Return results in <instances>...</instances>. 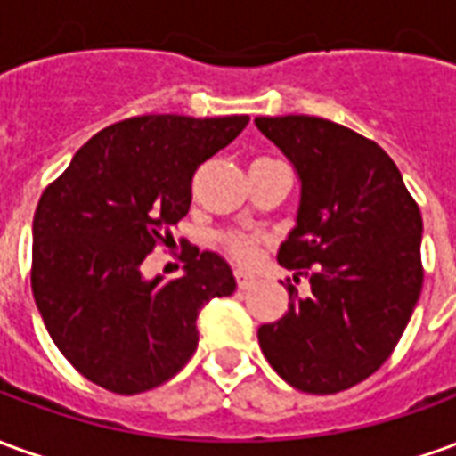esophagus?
<instances>
[{
    "label": "esophagus",
    "instance_id": "obj_1",
    "mask_svg": "<svg viewBox=\"0 0 456 456\" xmlns=\"http://www.w3.org/2000/svg\"><path fill=\"white\" fill-rule=\"evenodd\" d=\"M234 278H237V288H239V290H247V288H251V286H254V283H256V278L248 276V273H241V271H239V273Z\"/></svg>",
    "mask_w": 456,
    "mask_h": 456
}]
</instances>
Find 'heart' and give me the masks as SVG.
<instances>
[{
    "label": "heart",
    "mask_w": 456,
    "mask_h": 456,
    "mask_svg": "<svg viewBox=\"0 0 456 456\" xmlns=\"http://www.w3.org/2000/svg\"><path fill=\"white\" fill-rule=\"evenodd\" d=\"M258 241H261V239L254 237V234H239V232H229V234H224V237L219 239L222 248H224L237 264H251V261L256 258Z\"/></svg>",
    "instance_id": "1"
}]
</instances>
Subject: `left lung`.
<instances>
[{
	"mask_svg": "<svg viewBox=\"0 0 456 456\" xmlns=\"http://www.w3.org/2000/svg\"><path fill=\"white\" fill-rule=\"evenodd\" d=\"M300 178L297 224L278 264L310 278L278 322L258 327L268 363L293 388L339 393L381 369L422 290V217L391 156L320 117H256Z\"/></svg>",
	"mask_w": 456,
	"mask_h": 456,
	"instance_id": "1",
	"label": "left lung"
}]
</instances>
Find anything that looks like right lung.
<instances>
[{
    "mask_svg": "<svg viewBox=\"0 0 456 456\" xmlns=\"http://www.w3.org/2000/svg\"><path fill=\"white\" fill-rule=\"evenodd\" d=\"M247 114H143L85 143L38 200L31 288L55 346L85 379L134 395L173 379L198 349V313L234 293L222 256L185 248V273L141 266L188 215L195 170L229 146Z\"/></svg>",
    "mask_w": 456,
    "mask_h": 456,
    "instance_id": "obj_1",
    "label": "right lung"
}]
</instances>
